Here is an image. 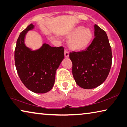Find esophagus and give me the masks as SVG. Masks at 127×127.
Instances as JSON below:
<instances>
[{
  "label": "esophagus",
  "instance_id": "1",
  "mask_svg": "<svg viewBox=\"0 0 127 127\" xmlns=\"http://www.w3.org/2000/svg\"><path fill=\"white\" fill-rule=\"evenodd\" d=\"M64 55H65V58L69 57V51L67 50H64Z\"/></svg>",
  "mask_w": 127,
  "mask_h": 127
}]
</instances>
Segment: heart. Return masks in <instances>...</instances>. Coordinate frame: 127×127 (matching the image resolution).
I'll return each mask as SVG.
<instances>
[{
  "label": "heart",
  "mask_w": 127,
  "mask_h": 127,
  "mask_svg": "<svg viewBox=\"0 0 127 127\" xmlns=\"http://www.w3.org/2000/svg\"><path fill=\"white\" fill-rule=\"evenodd\" d=\"M67 37L71 38L69 41L70 49L74 51H80L89 45L93 38V34L89 29L78 27L72 30Z\"/></svg>",
  "instance_id": "obj_1"
}]
</instances>
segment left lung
I'll return each mask as SVG.
<instances>
[{
    "label": "left lung",
    "instance_id": "obj_1",
    "mask_svg": "<svg viewBox=\"0 0 127 127\" xmlns=\"http://www.w3.org/2000/svg\"><path fill=\"white\" fill-rule=\"evenodd\" d=\"M95 38L85 50L71 52L72 74L77 85L93 89L105 81L112 64V51L105 31L94 25Z\"/></svg>",
    "mask_w": 127,
    "mask_h": 127
}]
</instances>
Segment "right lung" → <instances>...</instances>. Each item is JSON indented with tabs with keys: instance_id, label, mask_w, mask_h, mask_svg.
<instances>
[{
	"instance_id": "add662e5",
	"label": "right lung",
	"mask_w": 127,
	"mask_h": 127,
	"mask_svg": "<svg viewBox=\"0 0 127 127\" xmlns=\"http://www.w3.org/2000/svg\"><path fill=\"white\" fill-rule=\"evenodd\" d=\"M34 25L31 24L20 33L15 50V63L20 80L28 89L36 93H45L54 85L55 73L64 57V47L43 44L35 51L24 43L25 34Z\"/></svg>"
}]
</instances>
